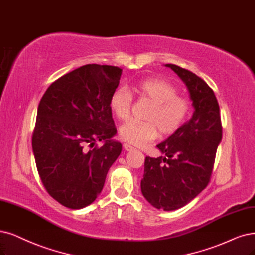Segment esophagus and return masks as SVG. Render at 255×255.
<instances>
[{
    "label": "esophagus",
    "mask_w": 255,
    "mask_h": 255,
    "mask_svg": "<svg viewBox=\"0 0 255 255\" xmlns=\"http://www.w3.org/2000/svg\"><path fill=\"white\" fill-rule=\"evenodd\" d=\"M123 147H124V149L126 150V151H132V150L134 149V147H132V146L127 144V143H125L124 145H123Z\"/></svg>",
    "instance_id": "34e87169"
}]
</instances>
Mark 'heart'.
<instances>
[{
  "instance_id": "heart-1",
  "label": "heart",
  "mask_w": 255,
  "mask_h": 255,
  "mask_svg": "<svg viewBox=\"0 0 255 255\" xmlns=\"http://www.w3.org/2000/svg\"><path fill=\"white\" fill-rule=\"evenodd\" d=\"M140 100L152 103L146 121L139 123L130 121L120 128V136L132 145L144 146L154 140L161 131L169 136L180 129L191 113V102L183 96L172 83L164 79L149 78L139 81L133 87ZM132 94L124 86L113 90L109 106L119 120L126 121L131 115Z\"/></svg>"
}]
</instances>
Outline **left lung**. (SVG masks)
Masks as SVG:
<instances>
[{
  "label": "left lung",
  "instance_id": "obj_1",
  "mask_svg": "<svg viewBox=\"0 0 255 255\" xmlns=\"http://www.w3.org/2000/svg\"><path fill=\"white\" fill-rule=\"evenodd\" d=\"M166 66L185 83L194 112L175 133L156 146L165 156H146L140 189L155 208L171 211L192 201L210 182L222 123L218 100L207 83L180 66Z\"/></svg>",
  "mask_w": 255,
  "mask_h": 255
}]
</instances>
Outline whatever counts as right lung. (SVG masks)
I'll list each match as a JSON object with an SVG mask.
<instances>
[{
    "instance_id": "obj_1",
    "label": "right lung",
    "mask_w": 255,
    "mask_h": 255,
    "mask_svg": "<svg viewBox=\"0 0 255 255\" xmlns=\"http://www.w3.org/2000/svg\"><path fill=\"white\" fill-rule=\"evenodd\" d=\"M122 69L88 64L47 88L37 107L32 150L46 191L70 209L90 205L101 193L122 151L109 99ZM106 142L102 147L97 141Z\"/></svg>"
}]
</instances>
